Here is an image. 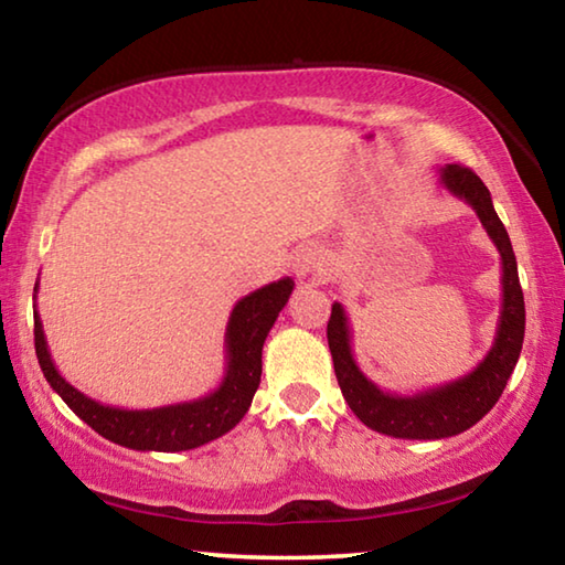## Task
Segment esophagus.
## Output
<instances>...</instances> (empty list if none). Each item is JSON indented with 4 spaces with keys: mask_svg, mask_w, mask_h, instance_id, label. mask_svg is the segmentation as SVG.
<instances>
[{
    "mask_svg": "<svg viewBox=\"0 0 565 565\" xmlns=\"http://www.w3.org/2000/svg\"><path fill=\"white\" fill-rule=\"evenodd\" d=\"M321 252H317V248L311 246H303L299 248L291 256V269L296 274V279H299L301 284H313L321 276Z\"/></svg>",
    "mask_w": 565,
    "mask_h": 565,
    "instance_id": "obj_1",
    "label": "esophagus"
}]
</instances>
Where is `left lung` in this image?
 I'll return each mask as SVG.
<instances>
[{
    "instance_id": "8db88e82",
    "label": "left lung",
    "mask_w": 565,
    "mask_h": 565,
    "mask_svg": "<svg viewBox=\"0 0 565 565\" xmlns=\"http://www.w3.org/2000/svg\"><path fill=\"white\" fill-rule=\"evenodd\" d=\"M438 181L473 209L481 218L486 234L491 236L501 254V317L491 351L483 361L456 381L444 386L418 391L414 396H398L379 388L353 359L351 327L347 311L337 301L331 306V319L327 327L329 349L337 371L341 394L349 408L356 414L371 431L394 438H418V441H436L463 434L478 424L501 398L505 384L513 374L521 356L525 333V306L519 281V266L511 246L509 232L495 214L491 191L471 169L461 164H446L438 169Z\"/></svg>"
}]
</instances>
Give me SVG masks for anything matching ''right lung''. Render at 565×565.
Returning <instances> with one entry per match:
<instances>
[{
    "instance_id": "obj_1",
    "label": "right lung",
    "mask_w": 565,
    "mask_h": 565,
    "mask_svg": "<svg viewBox=\"0 0 565 565\" xmlns=\"http://www.w3.org/2000/svg\"><path fill=\"white\" fill-rule=\"evenodd\" d=\"M36 289L40 286H34V296ZM291 291L294 279L284 276V279L266 284L236 301L226 323V366L222 384L212 394L194 401L129 411L89 398L56 371L50 347H46L42 319L34 311L36 359H40L44 379L62 396L64 404L99 436L134 448V451H189V448H199L232 431L244 418L262 381L264 341L269 337L279 311L289 301Z\"/></svg>"
}]
</instances>
